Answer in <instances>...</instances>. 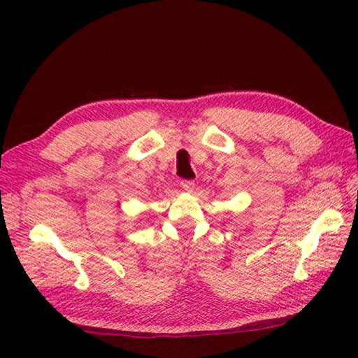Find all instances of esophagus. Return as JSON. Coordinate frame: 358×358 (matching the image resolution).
Returning <instances> with one entry per match:
<instances>
[{"label": "esophagus", "mask_w": 358, "mask_h": 358, "mask_svg": "<svg viewBox=\"0 0 358 358\" xmlns=\"http://www.w3.org/2000/svg\"><path fill=\"white\" fill-rule=\"evenodd\" d=\"M180 185H181V187L185 189L186 192H192V189L195 186V183H194L192 180H183V181H180Z\"/></svg>", "instance_id": "34e87169"}]
</instances>
